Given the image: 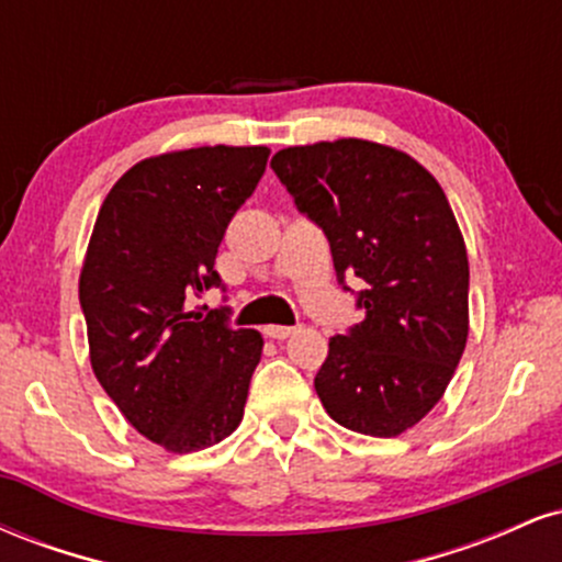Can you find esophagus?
Segmentation results:
<instances>
[{
    "mask_svg": "<svg viewBox=\"0 0 562 562\" xmlns=\"http://www.w3.org/2000/svg\"><path fill=\"white\" fill-rule=\"evenodd\" d=\"M267 338H272V340H285V338H290V335L295 333V327H285V325H269L267 330Z\"/></svg>",
    "mask_w": 562,
    "mask_h": 562,
    "instance_id": "34e87169",
    "label": "esophagus"
}]
</instances>
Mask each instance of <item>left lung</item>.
Segmentation results:
<instances>
[{
    "mask_svg": "<svg viewBox=\"0 0 562 562\" xmlns=\"http://www.w3.org/2000/svg\"><path fill=\"white\" fill-rule=\"evenodd\" d=\"M272 169L325 229L335 274L362 277L367 317L330 338L314 378L335 423L393 438L441 402L468 344V250L441 184L415 158L344 137L285 147Z\"/></svg>",
    "mask_w": 562,
    "mask_h": 562,
    "instance_id": "obj_1",
    "label": "left lung"
}]
</instances>
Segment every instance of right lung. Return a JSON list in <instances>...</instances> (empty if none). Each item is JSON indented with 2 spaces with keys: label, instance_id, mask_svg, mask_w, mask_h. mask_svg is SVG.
<instances>
[{
  "label": "right lung",
  "instance_id": "add662e5",
  "mask_svg": "<svg viewBox=\"0 0 562 562\" xmlns=\"http://www.w3.org/2000/svg\"><path fill=\"white\" fill-rule=\"evenodd\" d=\"M269 147L169 150L134 164L102 200L79 301L89 362L121 415L173 454L235 434L261 359L256 330L187 299L218 285L229 218L259 184Z\"/></svg>",
  "mask_w": 562,
  "mask_h": 562
}]
</instances>
